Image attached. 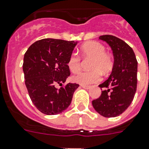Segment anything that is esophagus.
Instances as JSON below:
<instances>
[{
	"instance_id": "1",
	"label": "esophagus",
	"mask_w": 149,
	"mask_h": 149,
	"mask_svg": "<svg viewBox=\"0 0 149 149\" xmlns=\"http://www.w3.org/2000/svg\"><path fill=\"white\" fill-rule=\"evenodd\" d=\"M81 86L83 87V89H89L91 88V86H86V85H82Z\"/></svg>"
}]
</instances>
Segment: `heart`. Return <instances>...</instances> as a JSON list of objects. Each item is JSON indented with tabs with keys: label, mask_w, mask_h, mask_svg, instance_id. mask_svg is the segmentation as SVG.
Segmentation results:
<instances>
[{
	"label": "heart",
	"mask_w": 149,
	"mask_h": 149,
	"mask_svg": "<svg viewBox=\"0 0 149 149\" xmlns=\"http://www.w3.org/2000/svg\"><path fill=\"white\" fill-rule=\"evenodd\" d=\"M83 58L92 59L89 72H81L72 77V80L81 85H89L96 83L101 79V73L107 75L113 67V59L109 54L106 53V48L102 43L96 41H89L84 43L80 49ZM70 70L73 73L79 72L81 68L80 57L77 54L70 56L67 61Z\"/></svg>",
	"instance_id": "b5f03b06"
}]
</instances>
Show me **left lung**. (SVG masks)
<instances>
[{
    "mask_svg": "<svg viewBox=\"0 0 149 149\" xmlns=\"http://www.w3.org/2000/svg\"><path fill=\"white\" fill-rule=\"evenodd\" d=\"M112 50L114 63L111 74L99 86L100 97L92 102L96 112L104 117H116L130 106L137 88L138 62L133 49L125 41L112 35L100 36Z\"/></svg>",
    "mask_w": 149,
    "mask_h": 149,
    "instance_id": "obj_1",
    "label": "left lung"
}]
</instances>
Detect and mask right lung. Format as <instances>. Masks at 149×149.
Masks as SVG:
<instances>
[{
	"label": "right lung",
	"mask_w": 149,
	"mask_h": 149,
	"mask_svg": "<svg viewBox=\"0 0 149 149\" xmlns=\"http://www.w3.org/2000/svg\"><path fill=\"white\" fill-rule=\"evenodd\" d=\"M78 42L47 38L36 41L24 54L23 71L29 95L37 109L46 115H57L68 108L77 83L60 89L70 75V56Z\"/></svg>",
	"instance_id": "add662e5"
}]
</instances>
